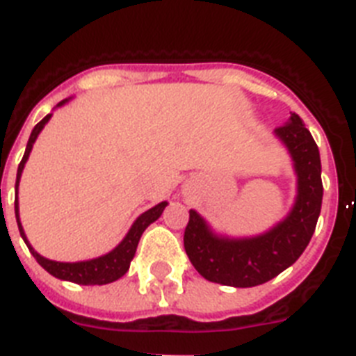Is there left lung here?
I'll list each match as a JSON object with an SVG mask.
<instances>
[{
	"label": "left lung",
	"mask_w": 356,
	"mask_h": 356,
	"mask_svg": "<svg viewBox=\"0 0 356 356\" xmlns=\"http://www.w3.org/2000/svg\"><path fill=\"white\" fill-rule=\"evenodd\" d=\"M287 146L298 175V196L289 216L259 237H219L205 219L188 212L184 246L188 260L203 278L229 287L266 284L300 259L312 238L323 203L319 149L298 114L275 130Z\"/></svg>",
	"instance_id": "obj_1"
}]
</instances>
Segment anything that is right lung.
Segmentation results:
<instances>
[{
    "mask_svg": "<svg viewBox=\"0 0 356 356\" xmlns=\"http://www.w3.org/2000/svg\"><path fill=\"white\" fill-rule=\"evenodd\" d=\"M64 102L58 103V106L64 105ZM51 114H48L46 118L42 119L40 122H37L35 128L31 130L30 139H28L26 144V151H24V156L21 160L17 168V180H15V193H17V187H19V180H21V172L24 169V163H26L28 156H30V151L33 147V143H35L37 135L42 131L44 124L49 121ZM19 203H17V197H15V219H17V226H19V234L23 237V241L26 242L28 250L30 253L35 257L37 262L49 273L53 275L55 278H60V280H67V282H72V284H80V285H105V284H112L115 280H119L121 276L127 275V271L130 269V262L131 259L135 257V251H137V244L140 241V235L144 234V229L151 225V222H155L160 216H162L163 209L168 207V201H162L159 203L156 207L149 209L147 212L140 213L137 217V221L131 225L130 232L127 234V237L122 238L121 244L118 248L110 251V253L103 254V257H97V259L92 260H85V262H55V260H49V259H44L42 254L37 253L33 248L30 246V242H28L26 235H24V229L21 226V221H19Z\"/></svg>",
    "mask_w": 356,
    "mask_h": 356,
    "instance_id": "1",
    "label": "right lung"
}]
</instances>
